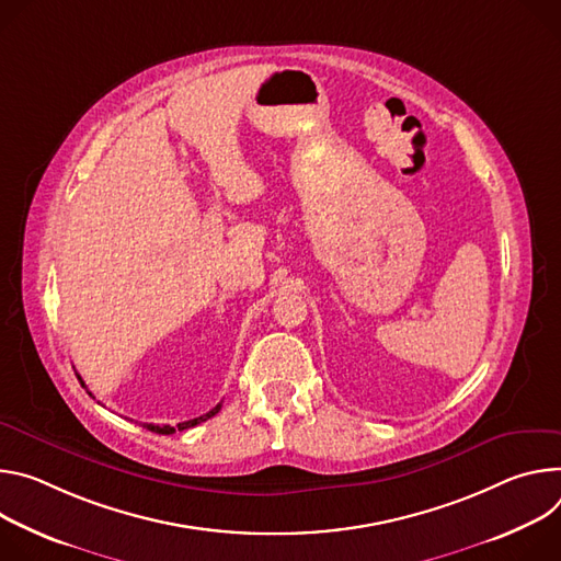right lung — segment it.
Masks as SVG:
<instances>
[{"label":"right lung","instance_id":"1","mask_svg":"<svg viewBox=\"0 0 561 561\" xmlns=\"http://www.w3.org/2000/svg\"><path fill=\"white\" fill-rule=\"evenodd\" d=\"M78 379H80L82 388H87V386H84V381H82V377H78ZM89 394H91V392H89ZM220 408H222V403H218L216 408H211L207 414H203V416H198V419L182 421V423H178V425H153V423H145V427H147V430H151V432H156V434H173L175 430H186V427H194V425H198V423H203V421L211 419L214 414H218V412H220Z\"/></svg>","mask_w":561,"mask_h":561}]
</instances>
